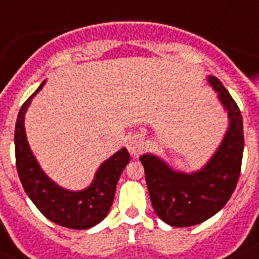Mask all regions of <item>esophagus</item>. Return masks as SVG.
Returning a JSON list of instances; mask_svg holds the SVG:
<instances>
[{
  "label": "esophagus",
  "mask_w": 259,
  "mask_h": 259,
  "mask_svg": "<svg viewBox=\"0 0 259 259\" xmlns=\"http://www.w3.org/2000/svg\"><path fill=\"white\" fill-rule=\"evenodd\" d=\"M145 148V142H144V138L140 136V134H133L130 136L129 140H127V150L132 156H138V154L142 153V150Z\"/></svg>",
  "instance_id": "1"
}]
</instances>
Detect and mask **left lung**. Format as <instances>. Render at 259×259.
<instances>
[{
	"label": "left lung",
	"mask_w": 259,
	"mask_h": 259,
	"mask_svg": "<svg viewBox=\"0 0 259 259\" xmlns=\"http://www.w3.org/2000/svg\"><path fill=\"white\" fill-rule=\"evenodd\" d=\"M209 86L227 111L229 127L221 145L201 169L180 172L156 154L140 156L150 201L157 217L172 227H189L219 212L233 195L243 156L241 110L218 78L209 75Z\"/></svg>",
	"instance_id": "8db88e82"
}]
</instances>
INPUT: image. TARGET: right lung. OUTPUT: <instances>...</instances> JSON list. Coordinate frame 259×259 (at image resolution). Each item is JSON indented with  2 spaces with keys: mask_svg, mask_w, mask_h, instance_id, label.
I'll list each match as a JSON object with an SVG mask.
<instances>
[{
  "mask_svg": "<svg viewBox=\"0 0 259 259\" xmlns=\"http://www.w3.org/2000/svg\"><path fill=\"white\" fill-rule=\"evenodd\" d=\"M46 80L21 106L14 129L16 166L24 191L38 211L51 222L72 230H87L106 218L114 201L115 187L122 170L129 164L126 148L119 149L98 168L93 183L82 191L62 188L47 176L29 148L25 133V113L32 98L42 89Z\"/></svg>",
  "mask_w": 259,
  "mask_h": 259,
  "instance_id": "1",
  "label": "right lung"
}]
</instances>
